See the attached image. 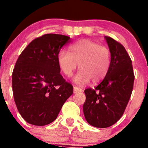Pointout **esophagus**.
Instances as JSON below:
<instances>
[{"label": "esophagus", "instance_id": "obj_1", "mask_svg": "<svg viewBox=\"0 0 148 148\" xmlns=\"http://www.w3.org/2000/svg\"><path fill=\"white\" fill-rule=\"evenodd\" d=\"M82 89L81 88L77 87V86H74V93H77V92H82Z\"/></svg>", "mask_w": 148, "mask_h": 148}]
</instances>
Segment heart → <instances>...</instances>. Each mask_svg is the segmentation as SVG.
I'll use <instances>...</instances> for the list:
<instances>
[{"label":"heart","instance_id":"obj_1","mask_svg":"<svg viewBox=\"0 0 148 148\" xmlns=\"http://www.w3.org/2000/svg\"><path fill=\"white\" fill-rule=\"evenodd\" d=\"M69 52L61 50L58 55V63L63 74L70 77L77 68L80 71L74 77L78 84H86L90 80L100 82L108 74L111 64V52L105 46L88 39L73 43Z\"/></svg>","mask_w":148,"mask_h":148}]
</instances>
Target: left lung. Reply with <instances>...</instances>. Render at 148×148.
<instances>
[{
	"label": "left lung",
	"instance_id": "1",
	"mask_svg": "<svg viewBox=\"0 0 148 148\" xmlns=\"http://www.w3.org/2000/svg\"><path fill=\"white\" fill-rule=\"evenodd\" d=\"M111 52L108 74L95 88L86 89L84 114L87 122L97 128L112 126L122 116L134 88L132 61L121 43L105 36Z\"/></svg>",
	"mask_w": 148,
	"mask_h": 148
}]
</instances>
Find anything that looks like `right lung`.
Here are the masks:
<instances>
[{"instance_id":"obj_1","label":"right lung","mask_w":148,"mask_h":148,"mask_svg":"<svg viewBox=\"0 0 148 148\" xmlns=\"http://www.w3.org/2000/svg\"><path fill=\"white\" fill-rule=\"evenodd\" d=\"M70 37L48 34L32 40L15 63L12 86L16 106L29 124L45 126L56 119L73 94V86L60 74L58 55Z\"/></svg>"}]
</instances>
